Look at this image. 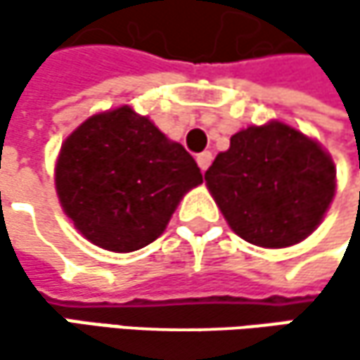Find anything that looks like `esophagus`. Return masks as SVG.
<instances>
[{"instance_id":"1","label":"esophagus","mask_w":360,"mask_h":360,"mask_svg":"<svg viewBox=\"0 0 360 360\" xmlns=\"http://www.w3.org/2000/svg\"><path fill=\"white\" fill-rule=\"evenodd\" d=\"M195 160H198V167H200L202 173H204V171L210 167V162H212V154H210V152H202V154H198Z\"/></svg>"}]
</instances>
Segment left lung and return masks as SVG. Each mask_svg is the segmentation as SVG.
Segmentation results:
<instances>
[{
  "label": "left lung",
  "mask_w": 360,
  "mask_h": 360,
  "mask_svg": "<svg viewBox=\"0 0 360 360\" xmlns=\"http://www.w3.org/2000/svg\"><path fill=\"white\" fill-rule=\"evenodd\" d=\"M204 179L229 227L262 248L311 236L335 191V169L321 146L277 120L236 133Z\"/></svg>",
  "instance_id": "obj_1"
}]
</instances>
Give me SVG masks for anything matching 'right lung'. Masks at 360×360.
<instances>
[{
  "instance_id": "add662e5",
  "label": "right lung",
  "mask_w": 360,
  "mask_h": 360,
  "mask_svg": "<svg viewBox=\"0 0 360 360\" xmlns=\"http://www.w3.org/2000/svg\"><path fill=\"white\" fill-rule=\"evenodd\" d=\"M200 183L189 152L129 106L87 118L64 141L56 165L64 212L110 252L152 244L185 191Z\"/></svg>"
}]
</instances>
